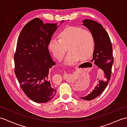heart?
Masks as SVG:
<instances>
[{
    "instance_id": "b5f03b06",
    "label": "heart",
    "mask_w": 127,
    "mask_h": 127,
    "mask_svg": "<svg viewBox=\"0 0 127 127\" xmlns=\"http://www.w3.org/2000/svg\"><path fill=\"white\" fill-rule=\"evenodd\" d=\"M58 39L52 38L48 47L54 57L62 61L68 47L66 65H72L79 61L86 60L92 56L95 48V39L90 31L79 27H69L59 33Z\"/></svg>"
}]
</instances>
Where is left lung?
I'll list each match as a JSON object with an SVG mask.
<instances>
[{
  "label": "left lung",
  "mask_w": 127,
  "mask_h": 127,
  "mask_svg": "<svg viewBox=\"0 0 127 127\" xmlns=\"http://www.w3.org/2000/svg\"><path fill=\"white\" fill-rule=\"evenodd\" d=\"M82 22V25L90 30L95 39V48L91 61L104 72L103 77L99 80L98 79V83L92 92L81 98L85 100H91L103 92L110 80L114 62L112 46L108 34L100 24L89 19H86Z\"/></svg>",
  "instance_id": "1"
}]
</instances>
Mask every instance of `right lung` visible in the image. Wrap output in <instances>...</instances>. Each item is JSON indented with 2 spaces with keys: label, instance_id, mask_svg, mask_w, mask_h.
I'll return each mask as SVG.
<instances>
[{
  "label": "right lung",
  "instance_id": "right-lung-1",
  "mask_svg": "<svg viewBox=\"0 0 127 127\" xmlns=\"http://www.w3.org/2000/svg\"><path fill=\"white\" fill-rule=\"evenodd\" d=\"M58 27L57 23L45 24L39 18H34L24 26L17 40L14 55L16 76L26 95L39 103L48 102L56 94L49 75L56 63L48 46Z\"/></svg>",
  "mask_w": 127,
  "mask_h": 127
}]
</instances>
